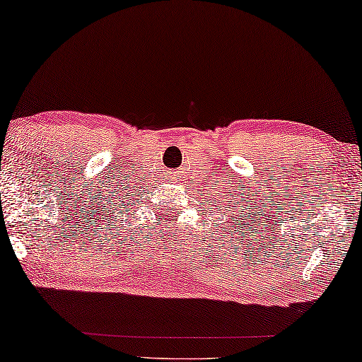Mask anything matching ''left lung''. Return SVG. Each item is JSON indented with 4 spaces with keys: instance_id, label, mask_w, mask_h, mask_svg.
<instances>
[{
    "instance_id": "obj_1",
    "label": "left lung",
    "mask_w": 362,
    "mask_h": 362,
    "mask_svg": "<svg viewBox=\"0 0 362 362\" xmlns=\"http://www.w3.org/2000/svg\"><path fill=\"white\" fill-rule=\"evenodd\" d=\"M240 217H242V214H237V216H235V219H240ZM240 222H242V221H238V223ZM235 223H237V222H235Z\"/></svg>"
}]
</instances>
